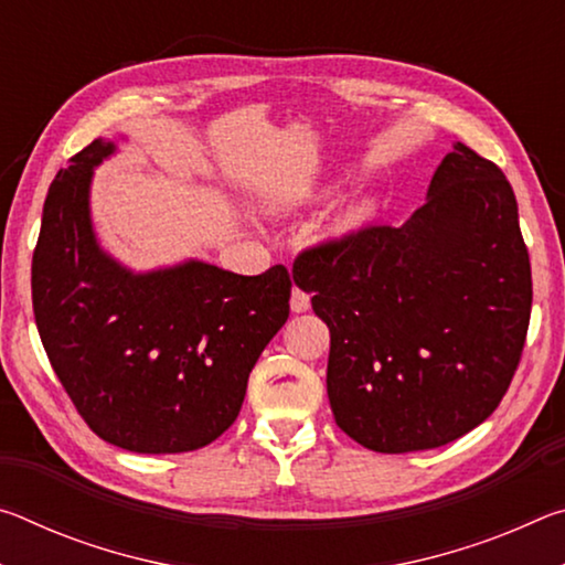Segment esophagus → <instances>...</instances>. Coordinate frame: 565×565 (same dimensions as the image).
<instances>
[{
  "mask_svg": "<svg viewBox=\"0 0 565 565\" xmlns=\"http://www.w3.org/2000/svg\"><path fill=\"white\" fill-rule=\"evenodd\" d=\"M311 309V296L306 294L303 289H299V286H294V291H291V311L294 313H303V311H309Z\"/></svg>",
  "mask_w": 565,
  "mask_h": 565,
  "instance_id": "1",
  "label": "esophagus"
}]
</instances>
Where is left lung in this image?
I'll use <instances>...</instances> for the list:
<instances>
[{
	"label": "left lung",
	"mask_w": 565,
	"mask_h": 565,
	"mask_svg": "<svg viewBox=\"0 0 565 565\" xmlns=\"http://www.w3.org/2000/svg\"><path fill=\"white\" fill-rule=\"evenodd\" d=\"M294 281L331 331L333 418L371 451L456 441L519 369L533 299L519 204L503 171L461 141L404 226L306 248Z\"/></svg>",
	"instance_id": "1"
}]
</instances>
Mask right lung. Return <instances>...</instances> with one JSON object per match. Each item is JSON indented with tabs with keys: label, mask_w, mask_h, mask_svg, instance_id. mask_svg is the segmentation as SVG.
Wrapping results in <instances>:
<instances>
[{
	"label": "right lung",
	"mask_w": 565,
	"mask_h": 565,
	"mask_svg": "<svg viewBox=\"0 0 565 565\" xmlns=\"http://www.w3.org/2000/svg\"><path fill=\"white\" fill-rule=\"evenodd\" d=\"M94 139L54 177L32 259L36 329L87 426L134 454H184L234 424L246 381L289 319L284 266L259 276L184 262L134 274L104 252L89 214Z\"/></svg>",
	"instance_id": "obj_1"
}]
</instances>
